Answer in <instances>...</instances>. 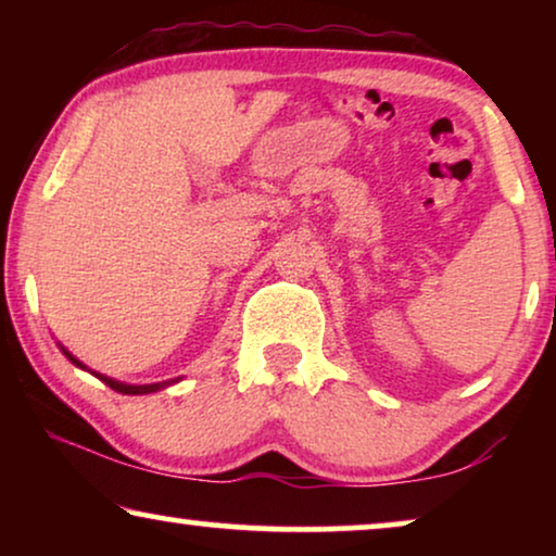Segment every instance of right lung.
<instances>
[{
    "mask_svg": "<svg viewBox=\"0 0 556 556\" xmlns=\"http://www.w3.org/2000/svg\"><path fill=\"white\" fill-rule=\"evenodd\" d=\"M65 352V349H63ZM65 356L67 359H71L73 364H78V367H83V364L75 359V356L71 354V352H65ZM86 369V367H83ZM98 379H101V382H105L111 387V390H116V392H121V394H149V392H156V390H162V387H166V384H172V382H159V384H124V382H116V379H111V377H103V375H96Z\"/></svg>",
    "mask_w": 556,
    "mask_h": 556,
    "instance_id": "obj_1",
    "label": "right lung"
}]
</instances>
